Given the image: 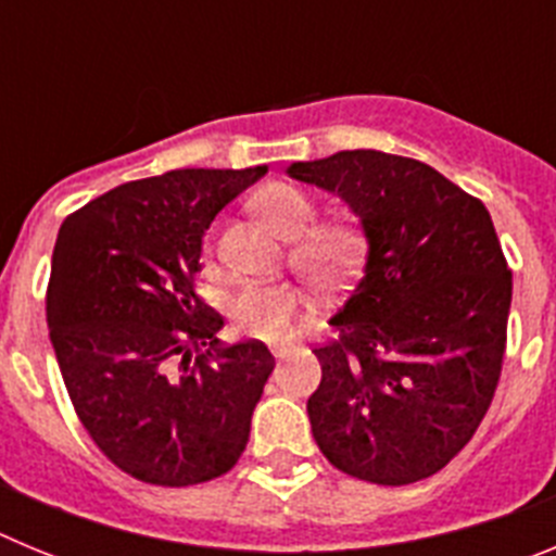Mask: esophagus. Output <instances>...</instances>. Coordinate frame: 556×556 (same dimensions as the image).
<instances>
[{
	"mask_svg": "<svg viewBox=\"0 0 556 556\" xmlns=\"http://www.w3.org/2000/svg\"><path fill=\"white\" fill-rule=\"evenodd\" d=\"M269 351H273L275 358H283V356H289V353H292V348H289V345H273Z\"/></svg>",
	"mask_w": 556,
	"mask_h": 556,
	"instance_id": "obj_1",
	"label": "esophagus"
}]
</instances>
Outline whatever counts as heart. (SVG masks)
<instances>
[{
    "label": "heart",
    "instance_id": "1",
    "mask_svg": "<svg viewBox=\"0 0 556 556\" xmlns=\"http://www.w3.org/2000/svg\"><path fill=\"white\" fill-rule=\"evenodd\" d=\"M255 214L283 239H294L289 264L308 287L320 292L345 289L362 262V230L348 219H328L313 225L317 205L306 191L289 184H269L253 198ZM303 306L292 283H250L230 301V323L242 337L278 342Z\"/></svg>",
    "mask_w": 556,
    "mask_h": 556
}]
</instances>
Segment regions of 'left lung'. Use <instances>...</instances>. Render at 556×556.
Returning <instances> with one entry per match:
<instances>
[{
  "label": "left lung",
  "mask_w": 556,
  "mask_h": 556,
  "mask_svg": "<svg viewBox=\"0 0 556 556\" xmlns=\"http://www.w3.org/2000/svg\"><path fill=\"white\" fill-rule=\"evenodd\" d=\"M362 219L367 264L314 348L312 434L342 473L401 488L443 470L493 404L513 273L490 211L429 164L378 150L298 161Z\"/></svg>",
  "instance_id": "1"
}]
</instances>
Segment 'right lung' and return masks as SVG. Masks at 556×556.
I'll return each mask as SVG.
<instances>
[{
  "label": "right lung",
  "instance_id": "1",
  "mask_svg": "<svg viewBox=\"0 0 556 556\" xmlns=\"http://www.w3.org/2000/svg\"><path fill=\"white\" fill-rule=\"evenodd\" d=\"M264 172L172 169L63 219L49 339L83 429L132 479L203 484L248 445L275 358L258 339L219 345L223 317L194 275L208 225Z\"/></svg>",
  "mask_w": 556,
  "mask_h": 556
}]
</instances>
